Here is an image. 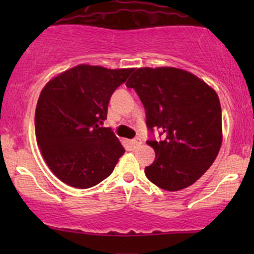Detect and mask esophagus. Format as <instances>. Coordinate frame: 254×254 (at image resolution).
Masks as SVG:
<instances>
[{
	"label": "esophagus",
	"instance_id": "34e87169",
	"mask_svg": "<svg viewBox=\"0 0 254 254\" xmlns=\"http://www.w3.org/2000/svg\"><path fill=\"white\" fill-rule=\"evenodd\" d=\"M130 144L132 145L133 148H137V147H139V145L142 144V141L139 138H135V139H131L130 141Z\"/></svg>",
	"mask_w": 254,
	"mask_h": 254
}]
</instances>
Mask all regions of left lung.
Wrapping results in <instances>:
<instances>
[{
	"instance_id": "1",
	"label": "left lung",
	"mask_w": 254,
	"mask_h": 254,
	"mask_svg": "<svg viewBox=\"0 0 254 254\" xmlns=\"http://www.w3.org/2000/svg\"><path fill=\"white\" fill-rule=\"evenodd\" d=\"M127 87L141 99L148 129L164 135V141H147L155 151V161L144 170L148 179L167 191L196 183L222 144V112L215 89L173 66L136 69Z\"/></svg>"
}]
</instances>
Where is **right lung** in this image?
I'll list each match as a JSON object with an SVG mask.
<instances>
[{
  "instance_id": "add662e5",
  "label": "right lung",
  "mask_w": 254,
  "mask_h": 254,
  "mask_svg": "<svg viewBox=\"0 0 254 254\" xmlns=\"http://www.w3.org/2000/svg\"><path fill=\"white\" fill-rule=\"evenodd\" d=\"M132 71L78 64L52 77L40 92L34 118L37 143L52 173L66 185H97L124 154L121 141L101 125L111 95Z\"/></svg>"
}]
</instances>
